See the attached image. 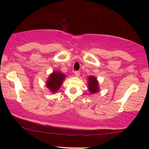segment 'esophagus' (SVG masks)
Instances as JSON below:
<instances>
[{"label": "esophagus", "mask_w": 149, "mask_h": 149, "mask_svg": "<svg viewBox=\"0 0 149 149\" xmlns=\"http://www.w3.org/2000/svg\"><path fill=\"white\" fill-rule=\"evenodd\" d=\"M74 74H75V76H76V77H79V76H80V72H79V71H75Z\"/></svg>", "instance_id": "1"}]
</instances>
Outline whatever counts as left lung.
Masks as SVG:
<instances>
[{
  "instance_id": "obj_1",
  "label": "left lung",
  "mask_w": 149,
  "mask_h": 149,
  "mask_svg": "<svg viewBox=\"0 0 149 149\" xmlns=\"http://www.w3.org/2000/svg\"><path fill=\"white\" fill-rule=\"evenodd\" d=\"M88 90L91 94H95L99 91L98 81L94 76H89L88 81Z\"/></svg>"
}]
</instances>
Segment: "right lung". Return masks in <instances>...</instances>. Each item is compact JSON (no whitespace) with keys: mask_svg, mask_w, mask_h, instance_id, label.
<instances>
[{"mask_svg":"<svg viewBox=\"0 0 149 149\" xmlns=\"http://www.w3.org/2000/svg\"><path fill=\"white\" fill-rule=\"evenodd\" d=\"M65 79V75L58 71H55L49 76L47 81V87L49 88L52 92H56L61 87L63 81Z\"/></svg>","mask_w":149,"mask_h":149,"instance_id":"obj_1","label":"right lung"}]
</instances>
